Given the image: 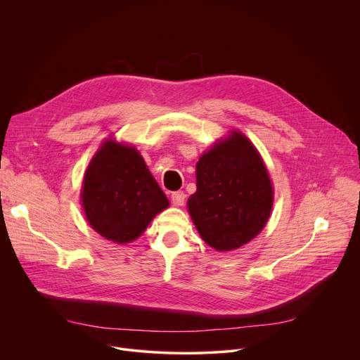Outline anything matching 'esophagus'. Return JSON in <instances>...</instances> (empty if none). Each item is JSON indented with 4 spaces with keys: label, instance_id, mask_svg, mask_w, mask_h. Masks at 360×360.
<instances>
[{
    "label": "esophagus",
    "instance_id": "obj_1",
    "mask_svg": "<svg viewBox=\"0 0 360 360\" xmlns=\"http://www.w3.org/2000/svg\"><path fill=\"white\" fill-rule=\"evenodd\" d=\"M171 198H172V202H174V205H176V207H182L184 202H185V198H186V195H185L182 191H176V192H172Z\"/></svg>",
    "mask_w": 360,
    "mask_h": 360
}]
</instances>
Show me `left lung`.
<instances>
[{
  "label": "left lung",
  "instance_id": "left-lung-1",
  "mask_svg": "<svg viewBox=\"0 0 360 360\" xmlns=\"http://www.w3.org/2000/svg\"><path fill=\"white\" fill-rule=\"evenodd\" d=\"M272 205L264 160L242 132L232 131L199 158L188 211L211 248L228 252L252 240L266 225Z\"/></svg>",
  "mask_w": 360,
  "mask_h": 360
}]
</instances>
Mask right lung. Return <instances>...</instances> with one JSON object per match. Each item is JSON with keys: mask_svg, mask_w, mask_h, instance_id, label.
<instances>
[{"mask_svg": "<svg viewBox=\"0 0 360 360\" xmlns=\"http://www.w3.org/2000/svg\"><path fill=\"white\" fill-rule=\"evenodd\" d=\"M81 202L88 224L121 245L141 236L155 215L169 207L136 148L114 139L102 143L91 160Z\"/></svg>", "mask_w": 360, "mask_h": 360, "instance_id": "add662e5", "label": "right lung"}]
</instances>
